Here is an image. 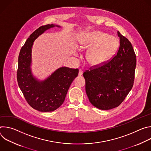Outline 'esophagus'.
<instances>
[{"mask_svg": "<svg viewBox=\"0 0 151 151\" xmlns=\"http://www.w3.org/2000/svg\"><path fill=\"white\" fill-rule=\"evenodd\" d=\"M83 74V70L82 69H79V73H78V75L79 76H82Z\"/></svg>", "mask_w": 151, "mask_h": 151, "instance_id": "1", "label": "esophagus"}]
</instances>
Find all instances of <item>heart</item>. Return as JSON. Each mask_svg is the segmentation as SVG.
<instances>
[{
	"label": "heart",
	"instance_id": "1",
	"mask_svg": "<svg viewBox=\"0 0 151 151\" xmlns=\"http://www.w3.org/2000/svg\"><path fill=\"white\" fill-rule=\"evenodd\" d=\"M81 50H88L86 59L91 66H98L111 59L117 51L119 41L117 37L101 32L85 33L79 39Z\"/></svg>",
	"mask_w": 151,
	"mask_h": 151
}]
</instances>
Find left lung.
I'll return each instance as SVG.
<instances>
[{"label":"left lung","instance_id":"1","mask_svg":"<svg viewBox=\"0 0 151 151\" xmlns=\"http://www.w3.org/2000/svg\"><path fill=\"white\" fill-rule=\"evenodd\" d=\"M119 47L113 58L83 73L90 102L101 110L119 106L132 90L136 56L131 42L119 32Z\"/></svg>","mask_w":151,"mask_h":151}]
</instances>
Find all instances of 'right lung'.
I'll list each match as a JSON object with an SVG mask.
<instances>
[{
	"instance_id": "right-lung-1",
	"label": "right lung",
	"mask_w": 151,
	"mask_h": 151,
	"mask_svg": "<svg viewBox=\"0 0 151 151\" xmlns=\"http://www.w3.org/2000/svg\"><path fill=\"white\" fill-rule=\"evenodd\" d=\"M55 26L60 27L47 24L36 29L27 39L18 56L17 78L19 87L28 104L43 112L54 111L63 103L72 82L79 72L78 69L62 67L42 81L33 76L30 66L33 42L45 31Z\"/></svg>"
}]
</instances>
